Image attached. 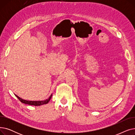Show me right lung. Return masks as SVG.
<instances>
[{
  "mask_svg": "<svg viewBox=\"0 0 135 135\" xmlns=\"http://www.w3.org/2000/svg\"><path fill=\"white\" fill-rule=\"evenodd\" d=\"M52 94L50 95V96L49 97V98L48 99H46V100H44V101H27V100H23V99H22L21 98H20V97H18L17 95H15V96L18 98V100L22 102V103H25V104H29V105H35V106H38V105H42V104H47L49 101L50 100V99L52 97Z\"/></svg>",
  "mask_w": 135,
  "mask_h": 135,
  "instance_id": "obj_1",
  "label": "right lung"
}]
</instances>
